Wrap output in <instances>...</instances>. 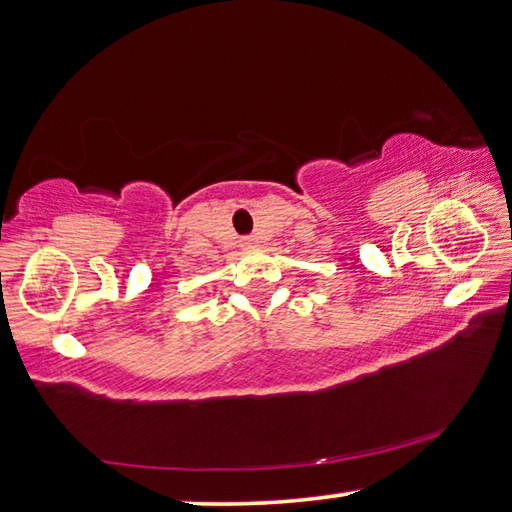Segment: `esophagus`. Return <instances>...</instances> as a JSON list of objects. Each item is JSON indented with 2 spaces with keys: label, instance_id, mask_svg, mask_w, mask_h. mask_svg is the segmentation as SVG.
Returning a JSON list of instances; mask_svg holds the SVG:
<instances>
[{
  "label": "esophagus",
  "instance_id": "obj_1",
  "mask_svg": "<svg viewBox=\"0 0 512 512\" xmlns=\"http://www.w3.org/2000/svg\"><path fill=\"white\" fill-rule=\"evenodd\" d=\"M240 242H242V247H245V249L256 247V238H254V236H247V238H242Z\"/></svg>",
  "mask_w": 512,
  "mask_h": 512
}]
</instances>
